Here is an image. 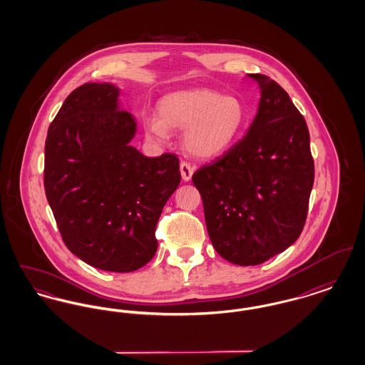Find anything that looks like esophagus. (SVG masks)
Instances as JSON below:
<instances>
[{"mask_svg":"<svg viewBox=\"0 0 365 365\" xmlns=\"http://www.w3.org/2000/svg\"><path fill=\"white\" fill-rule=\"evenodd\" d=\"M194 170H195V167L191 165L190 163H187V161L180 163V174H182L183 180H186V182L190 180L191 176L194 174Z\"/></svg>","mask_w":365,"mask_h":365,"instance_id":"1","label":"esophagus"}]
</instances>
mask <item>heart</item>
I'll return each instance as SVG.
<instances>
[{"label": "heart", "mask_w": 365, "mask_h": 365, "mask_svg": "<svg viewBox=\"0 0 365 365\" xmlns=\"http://www.w3.org/2000/svg\"><path fill=\"white\" fill-rule=\"evenodd\" d=\"M246 110L235 96H220L210 90L178 91L158 104V116H146V133L157 139L168 130H185L183 143L191 155L213 157L227 150L240 137Z\"/></svg>", "instance_id": "b5f03b06"}]
</instances>
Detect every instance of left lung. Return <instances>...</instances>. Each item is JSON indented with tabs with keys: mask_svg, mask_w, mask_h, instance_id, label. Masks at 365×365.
Instances as JSON below:
<instances>
[{
	"mask_svg": "<svg viewBox=\"0 0 365 365\" xmlns=\"http://www.w3.org/2000/svg\"><path fill=\"white\" fill-rule=\"evenodd\" d=\"M261 88L247 133L192 174L216 252L257 265L286 250L305 226L314 179L309 131L284 88L247 73Z\"/></svg>",
	"mask_w": 365,
	"mask_h": 365,
	"instance_id": "left-lung-1",
	"label": "left lung"
}]
</instances>
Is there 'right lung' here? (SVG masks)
<instances>
[{"mask_svg": "<svg viewBox=\"0 0 365 365\" xmlns=\"http://www.w3.org/2000/svg\"><path fill=\"white\" fill-rule=\"evenodd\" d=\"M110 83L75 88L49 125L43 185L63 242L88 265L131 272L153 259L156 226L180 182L174 153L146 157Z\"/></svg>", "mask_w": 365, "mask_h": 365, "instance_id": "obj_1", "label": "right lung"}]
</instances>
